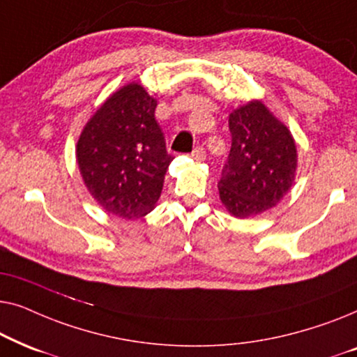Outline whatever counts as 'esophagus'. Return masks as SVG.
Returning <instances> with one entry per match:
<instances>
[{"instance_id": "obj_1", "label": "esophagus", "mask_w": 357, "mask_h": 357, "mask_svg": "<svg viewBox=\"0 0 357 357\" xmlns=\"http://www.w3.org/2000/svg\"><path fill=\"white\" fill-rule=\"evenodd\" d=\"M192 158L195 160H204V158H206V154H204V149L203 148H195L193 153H192Z\"/></svg>"}]
</instances>
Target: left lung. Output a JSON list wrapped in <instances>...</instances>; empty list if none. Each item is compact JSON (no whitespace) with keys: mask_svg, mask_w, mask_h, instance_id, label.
<instances>
[{"mask_svg":"<svg viewBox=\"0 0 357 357\" xmlns=\"http://www.w3.org/2000/svg\"><path fill=\"white\" fill-rule=\"evenodd\" d=\"M229 130L232 146L218 183L219 198L234 218L257 216L276 206L294 183L296 141L261 100L234 109Z\"/></svg>","mask_w":357,"mask_h":357,"instance_id":"1","label":"left lung"}]
</instances>
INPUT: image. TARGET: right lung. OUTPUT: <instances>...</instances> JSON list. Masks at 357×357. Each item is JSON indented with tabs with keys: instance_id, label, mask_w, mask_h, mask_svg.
<instances>
[{
	"instance_id": "add662e5",
	"label": "right lung",
	"mask_w": 357,
	"mask_h": 357,
	"mask_svg": "<svg viewBox=\"0 0 357 357\" xmlns=\"http://www.w3.org/2000/svg\"><path fill=\"white\" fill-rule=\"evenodd\" d=\"M155 107L158 100L139 82H128L107 97L77 139L82 182L104 211L121 219L153 211L174 159Z\"/></svg>"
}]
</instances>
